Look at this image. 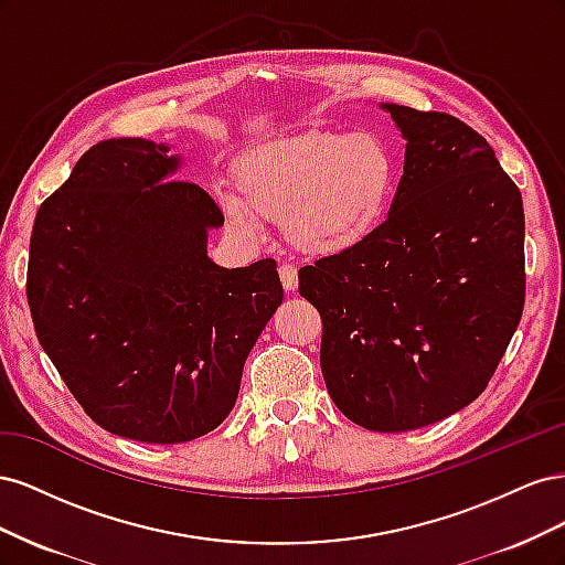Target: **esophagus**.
I'll return each instance as SVG.
<instances>
[{
  "label": "esophagus",
  "mask_w": 565,
  "mask_h": 565,
  "mask_svg": "<svg viewBox=\"0 0 565 565\" xmlns=\"http://www.w3.org/2000/svg\"><path fill=\"white\" fill-rule=\"evenodd\" d=\"M278 273H280V280H282L285 292H295L297 285H299L297 268H295L292 264H280V266H278Z\"/></svg>",
  "instance_id": "obj_1"
}]
</instances>
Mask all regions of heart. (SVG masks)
<instances>
[{"label":"heart","mask_w":565,"mask_h":565,"mask_svg":"<svg viewBox=\"0 0 565 565\" xmlns=\"http://www.w3.org/2000/svg\"><path fill=\"white\" fill-rule=\"evenodd\" d=\"M235 188L241 198H224V212L237 233L280 218L295 249L334 256L384 224L398 158L377 134L306 131L249 148L235 164Z\"/></svg>","instance_id":"heart-1"}]
</instances>
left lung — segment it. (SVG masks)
I'll return each instance as SVG.
<instances>
[{
	"mask_svg": "<svg viewBox=\"0 0 565 565\" xmlns=\"http://www.w3.org/2000/svg\"><path fill=\"white\" fill-rule=\"evenodd\" d=\"M405 169L363 245L299 270L322 320L334 405L370 431L450 417L486 391L525 301L519 185L481 134L448 113L384 106Z\"/></svg>",
	"mask_w": 565,
	"mask_h": 565,
	"instance_id": "left-lung-1",
	"label": "left lung"
}]
</instances>
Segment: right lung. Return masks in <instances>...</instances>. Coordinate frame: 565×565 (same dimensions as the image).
<instances>
[{"label": "right lung", "mask_w": 565, "mask_h": 565, "mask_svg": "<svg viewBox=\"0 0 565 565\" xmlns=\"http://www.w3.org/2000/svg\"><path fill=\"white\" fill-rule=\"evenodd\" d=\"M146 139H108L38 210L28 303L40 344L98 426L143 443L214 431L282 285L273 259L221 268L224 224L179 160Z\"/></svg>", "instance_id": "right-lung-1"}]
</instances>
